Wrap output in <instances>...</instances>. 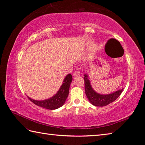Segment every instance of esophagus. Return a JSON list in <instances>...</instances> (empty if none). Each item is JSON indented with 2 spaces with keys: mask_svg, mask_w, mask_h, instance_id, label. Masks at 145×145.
Wrapping results in <instances>:
<instances>
[{
  "mask_svg": "<svg viewBox=\"0 0 145 145\" xmlns=\"http://www.w3.org/2000/svg\"><path fill=\"white\" fill-rule=\"evenodd\" d=\"M80 75V72L79 71H75V72H74V73H73V76H74V77H78V76Z\"/></svg>",
  "mask_w": 145,
  "mask_h": 145,
  "instance_id": "obj_1",
  "label": "esophagus"
}]
</instances>
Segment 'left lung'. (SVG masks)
Returning <instances> with one entry per match:
<instances>
[{
	"instance_id": "obj_1",
	"label": "left lung",
	"mask_w": 145,
	"mask_h": 145,
	"mask_svg": "<svg viewBox=\"0 0 145 145\" xmlns=\"http://www.w3.org/2000/svg\"><path fill=\"white\" fill-rule=\"evenodd\" d=\"M84 79L86 96L89 102L96 106H104L112 103L120 96L123 90V88H122L108 94H101L97 93L92 88L88 74L84 75Z\"/></svg>"
}]
</instances>
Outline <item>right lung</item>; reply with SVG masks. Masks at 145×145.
<instances>
[{
	"label": "right lung",
	"mask_w": 145,
	"mask_h": 145,
	"mask_svg": "<svg viewBox=\"0 0 145 145\" xmlns=\"http://www.w3.org/2000/svg\"><path fill=\"white\" fill-rule=\"evenodd\" d=\"M72 81V76L69 73L65 77L61 86L56 94L49 99L44 100H35L27 96L31 102L37 106L47 110H55L59 108L65 104L66 99L69 94L70 84Z\"/></svg>",
	"instance_id": "obj_1"
}]
</instances>
